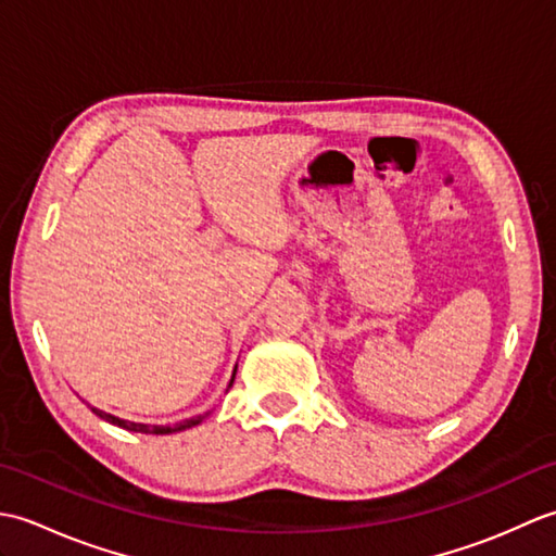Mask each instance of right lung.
<instances>
[{
	"label": "right lung",
	"instance_id": "add662e5",
	"mask_svg": "<svg viewBox=\"0 0 556 556\" xmlns=\"http://www.w3.org/2000/svg\"><path fill=\"white\" fill-rule=\"evenodd\" d=\"M233 377H236V368H233V372H231L229 387L233 384ZM90 410L96 413V416H100L102 420H108V422H112V425H119V428H124V430L143 432V434H172V432H181V430H188V428H195V425L203 422V420H205V416H207V413H203V416L186 418V420L176 422V425H148V422H134V420H124V418H119V416H114V413H108V410L96 408V406H90Z\"/></svg>",
	"mask_w": 556,
	"mask_h": 556
}]
</instances>
